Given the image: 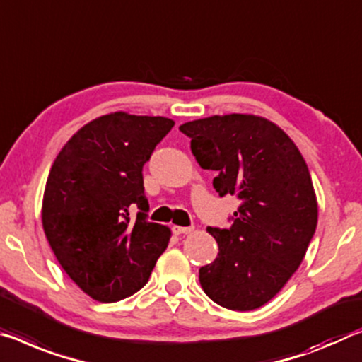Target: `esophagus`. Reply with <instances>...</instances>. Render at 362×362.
Returning <instances> with one entry per match:
<instances>
[{
  "instance_id": "esophagus-1",
  "label": "esophagus",
  "mask_w": 362,
  "mask_h": 362,
  "mask_svg": "<svg viewBox=\"0 0 362 362\" xmlns=\"http://www.w3.org/2000/svg\"><path fill=\"white\" fill-rule=\"evenodd\" d=\"M172 232L175 235H188L193 232V227H180V226H174L172 227Z\"/></svg>"
}]
</instances>
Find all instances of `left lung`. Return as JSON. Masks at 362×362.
Wrapping results in <instances>:
<instances>
[{
	"label": "left lung",
	"instance_id": "8db88e82",
	"mask_svg": "<svg viewBox=\"0 0 362 362\" xmlns=\"http://www.w3.org/2000/svg\"><path fill=\"white\" fill-rule=\"evenodd\" d=\"M216 192L242 206L228 228L208 232L219 245L199 284L217 305L253 311L284 288L305 259L317 227V198L305 158L285 132L255 114L211 116L180 125Z\"/></svg>",
	"mask_w": 362,
	"mask_h": 362
}]
</instances>
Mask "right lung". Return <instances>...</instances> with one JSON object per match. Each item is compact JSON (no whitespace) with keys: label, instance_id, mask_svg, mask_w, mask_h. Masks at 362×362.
I'll return each instance as SVG.
<instances>
[{"label":"right lung","instance_id":"obj_1","mask_svg":"<svg viewBox=\"0 0 362 362\" xmlns=\"http://www.w3.org/2000/svg\"><path fill=\"white\" fill-rule=\"evenodd\" d=\"M172 127L168 117L106 114L77 130L51 165L43 230L61 267L96 301L143 288L168 248L170 228L146 221L141 170Z\"/></svg>","mask_w":362,"mask_h":362}]
</instances>
